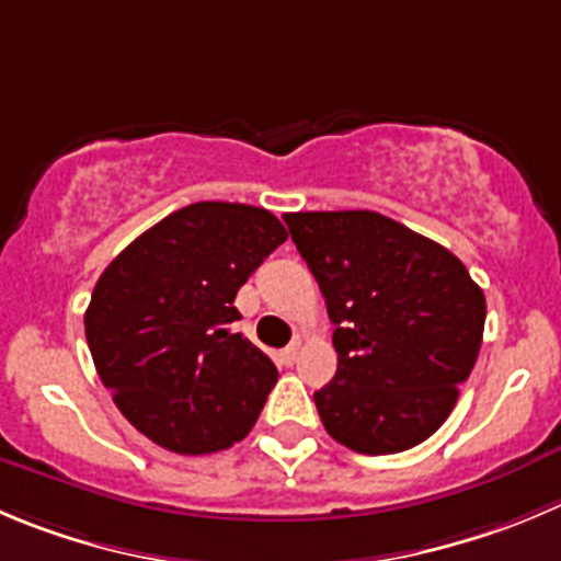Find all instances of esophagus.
<instances>
[{"instance_id":"1","label":"esophagus","mask_w":561,"mask_h":561,"mask_svg":"<svg viewBox=\"0 0 561 561\" xmlns=\"http://www.w3.org/2000/svg\"><path fill=\"white\" fill-rule=\"evenodd\" d=\"M297 355H300V341H295V344L286 346V350L280 352V355H277V360H280V364H284V366H295Z\"/></svg>"}]
</instances>
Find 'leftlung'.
Returning <instances> with one entry per match:
<instances>
[{
    "instance_id": "8db88e82",
    "label": "left lung",
    "mask_w": 561,
    "mask_h": 561,
    "mask_svg": "<svg viewBox=\"0 0 561 561\" xmlns=\"http://www.w3.org/2000/svg\"><path fill=\"white\" fill-rule=\"evenodd\" d=\"M328 302L339 369L313 393L333 440L413 449L449 419L477 364L484 295L444 244L377 211L284 215Z\"/></svg>"
}]
</instances>
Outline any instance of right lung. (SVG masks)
<instances>
[{
	"mask_svg": "<svg viewBox=\"0 0 561 561\" xmlns=\"http://www.w3.org/2000/svg\"><path fill=\"white\" fill-rule=\"evenodd\" d=\"M286 237L272 211L201 201L101 272L84 311L90 355L117 410L157 446L211 455L253 430L277 369L231 333L233 300Z\"/></svg>",
	"mask_w": 561,
	"mask_h": 561,
	"instance_id": "1",
	"label": "right lung"
}]
</instances>
